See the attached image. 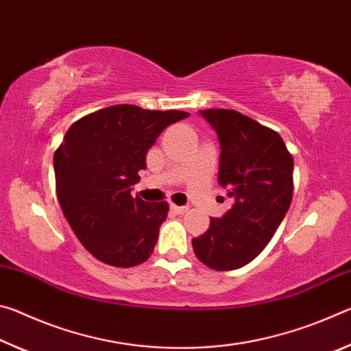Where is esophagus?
<instances>
[{
	"instance_id": "34e87169",
	"label": "esophagus",
	"mask_w": 351,
	"mask_h": 351,
	"mask_svg": "<svg viewBox=\"0 0 351 351\" xmlns=\"http://www.w3.org/2000/svg\"><path fill=\"white\" fill-rule=\"evenodd\" d=\"M170 210L178 213V215H181V213H186L187 212V207L186 206H176V204H170Z\"/></svg>"
}]
</instances>
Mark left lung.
<instances>
[{
	"label": "left lung",
	"instance_id": "8db88e82",
	"mask_svg": "<svg viewBox=\"0 0 351 351\" xmlns=\"http://www.w3.org/2000/svg\"><path fill=\"white\" fill-rule=\"evenodd\" d=\"M219 141V186L234 204L192 240L215 271L247 265L268 245L293 199L294 161L278 133L234 110H201Z\"/></svg>",
	"mask_w": 351,
	"mask_h": 351
}]
</instances>
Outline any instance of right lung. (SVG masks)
I'll return each instance as SVG.
<instances>
[{"mask_svg":"<svg viewBox=\"0 0 351 351\" xmlns=\"http://www.w3.org/2000/svg\"><path fill=\"white\" fill-rule=\"evenodd\" d=\"M190 114L114 105L79 119L54 154L63 215L97 260L117 268L144 263L167 218L165 201L132 197L147 152L165 128Z\"/></svg>","mask_w":351,"mask_h":351,"instance_id":"right-lung-1","label":"right lung"}]
</instances>
